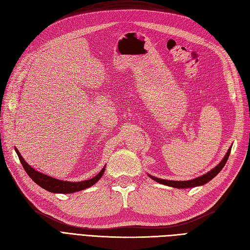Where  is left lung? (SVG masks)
<instances>
[{"instance_id":"1","label":"left lung","mask_w":250,"mask_h":250,"mask_svg":"<svg viewBox=\"0 0 250 250\" xmlns=\"http://www.w3.org/2000/svg\"><path fill=\"white\" fill-rule=\"evenodd\" d=\"M230 150H231V146L229 147V149L228 150V152H226V154L222 158V161L219 163L215 168H213L208 173L203 174V175H201L199 177H196V178L191 179V180H181V181L180 180H167V179H163V178H158V177L152 176V175H150V174H148V176L150 178H152L153 180H155L156 183H160L164 186H168V187H172V188H190L203 186V185L208 184L209 180L213 179L217 175V174L223 169L226 162H228V160H229V156L230 154Z\"/></svg>"}]
</instances>
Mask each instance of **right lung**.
<instances>
[{
    "instance_id": "1",
    "label": "right lung",
    "mask_w": 250,
    "mask_h": 250,
    "mask_svg": "<svg viewBox=\"0 0 250 250\" xmlns=\"http://www.w3.org/2000/svg\"><path fill=\"white\" fill-rule=\"evenodd\" d=\"M14 149H16V152L20 158L22 167H24L25 171L29 175V177L31 178L36 185H39L40 187L44 188V190H47L51 193L71 194V193L85 190V188L94 186L97 181L102 177L103 173L105 171V167H106V166H104L102 170L98 173L95 177L87 179V180L76 181V183H72V181H65V180H59L57 178H53L49 175H46V174L36 171L34 168L31 167V166L25 162V160L22 158V156L21 155L19 150L16 147H14Z\"/></svg>"
}]
</instances>
